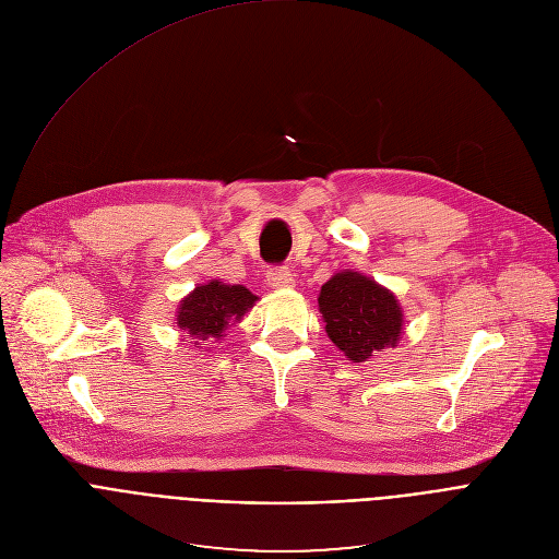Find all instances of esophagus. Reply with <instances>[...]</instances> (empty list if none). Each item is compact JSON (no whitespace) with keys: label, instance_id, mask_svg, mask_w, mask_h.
Segmentation results:
<instances>
[{"label":"esophagus","instance_id":"esophagus-1","mask_svg":"<svg viewBox=\"0 0 559 559\" xmlns=\"http://www.w3.org/2000/svg\"><path fill=\"white\" fill-rule=\"evenodd\" d=\"M267 285L272 289H287V287H294V276L287 267H278L267 274Z\"/></svg>","mask_w":559,"mask_h":559}]
</instances>
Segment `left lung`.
<instances>
[{
	"label": "left lung",
	"instance_id": "1",
	"mask_svg": "<svg viewBox=\"0 0 559 559\" xmlns=\"http://www.w3.org/2000/svg\"><path fill=\"white\" fill-rule=\"evenodd\" d=\"M317 301L328 340L355 364L395 348L402 337L404 312L397 296L366 274L337 272L321 285Z\"/></svg>",
	"mask_w": 559,
	"mask_h": 559
}]
</instances>
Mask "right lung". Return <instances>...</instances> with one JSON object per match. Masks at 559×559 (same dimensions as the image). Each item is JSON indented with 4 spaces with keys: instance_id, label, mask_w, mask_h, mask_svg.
Returning a JSON list of instances; mask_svg holds the SVG:
<instances>
[{
    "instance_id": "right-lung-1",
    "label": "right lung",
    "mask_w": 559,
    "mask_h": 559,
    "mask_svg": "<svg viewBox=\"0 0 559 559\" xmlns=\"http://www.w3.org/2000/svg\"><path fill=\"white\" fill-rule=\"evenodd\" d=\"M258 296L245 285H227L217 278L195 285L177 306L175 323L183 340H195V348H206L225 337L229 325L240 323L255 306Z\"/></svg>"
}]
</instances>
